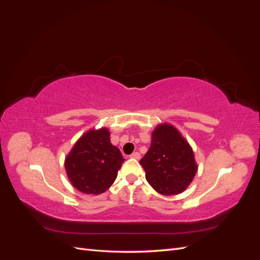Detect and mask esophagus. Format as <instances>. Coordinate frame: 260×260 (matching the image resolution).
<instances>
[{
  "instance_id": "34e87169",
  "label": "esophagus",
  "mask_w": 260,
  "mask_h": 260,
  "mask_svg": "<svg viewBox=\"0 0 260 260\" xmlns=\"http://www.w3.org/2000/svg\"><path fill=\"white\" fill-rule=\"evenodd\" d=\"M130 157L131 158H135V159H140L141 158V155H140V153L139 152H133L131 155H130Z\"/></svg>"
}]
</instances>
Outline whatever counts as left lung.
Here are the masks:
<instances>
[{
  "label": "left lung",
  "instance_id": "left-lung-1",
  "mask_svg": "<svg viewBox=\"0 0 260 260\" xmlns=\"http://www.w3.org/2000/svg\"><path fill=\"white\" fill-rule=\"evenodd\" d=\"M140 164L147 182L162 195L182 193L198 171L192 147L174 125L158 124L152 143Z\"/></svg>",
  "mask_w": 260,
  "mask_h": 260
}]
</instances>
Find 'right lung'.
Listing matches in <instances>:
<instances>
[{
	"mask_svg": "<svg viewBox=\"0 0 260 260\" xmlns=\"http://www.w3.org/2000/svg\"><path fill=\"white\" fill-rule=\"evenodd\" d=\"M124 158L109 141L106 128L89 130L77 141L65 159L72 184L82 193L98 195L109 188Z\"/></svg>",
	"mask_w": 260,
	"mask_h": 260,
	"instance_id": "1",
	"label": "right lung"
}]
</instances>
